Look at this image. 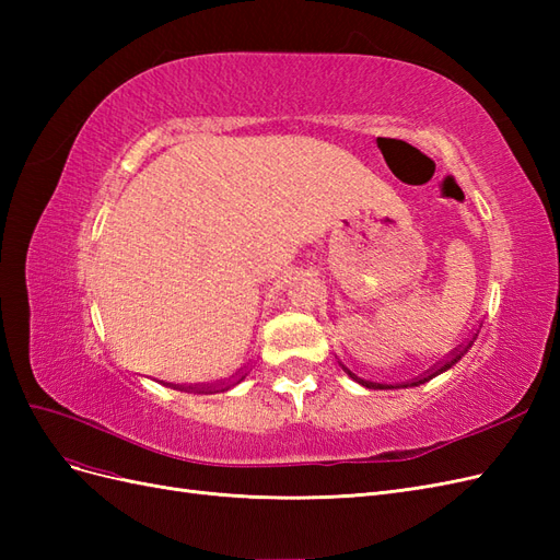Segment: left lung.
<instances>
[{
    "mask_svg": "<svg viewBox=\"0 0 560 560\" xmlns=\"http://www.w3.org/2000/svg\"><path fill=\"white\" fill-rule=\"evenodd\" d=\"M477 336H479V331H477ZM477 336H474L471 338V341H467V346H463V348H457L455 352H453V358L451 360H446L442 366H434L432 371H428V374L425 376H420V378H416V381H411V383H404V385H397V387H418V385H422V383H428V381H432L434 376H439V374H444V371H448L453 364H457V362H460L463 358H465V354H467V350L474 346V341H477ZM343 366V364H341ZM343 371H346V374L354 381V383H360L362 387H369V389H389V387H393V385H385V383H371V381H364V378H360V376H354L352 374V371L348 369V366H343Z\"/></svg>",
    "mask_w": 560,
    "mask_h": 560,
    "instance_id": "left-lung-1",
    "label": "left lung"
}]
</instances>
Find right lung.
<instances>
[{"instance_id":"1","label":"right lung","mask_w":560,"mask_h":560,"mask_svg":"<svg viewBox=\"0 0 560 560\" xmlns=\"http://www.w3.org/2000/svg\"><path fill=\"white\" fill-rule=\"evenodd\" d=\"M243 378H245V376H238V378H235V381H231V383H229V385H222V389H231V387H233V385H238V383H241V381H243ZM202 393H206V389H202ZM217 393H219V389H217Z\"/></svg>"}]
</instances>
